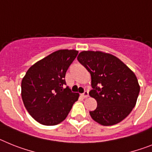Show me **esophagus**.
Masks as SVG:
<instances>
[{
	"label": "esophagus",
	"instance_id": "34e87169",
	"mask_svg": "<svg viewBox=\"0 0 152 152\" xmlns=\"http://www.w3.org/2000/svg\"><path fill=\"white\" fill-rule=\"evenodd\" d=\"M81 96H82L84 98L88 97V96H89V93H88V91H85L84 94H81Z\"/></svg>",
	"mask_w": 152,
	"mask_h": 152
}]
</instances>
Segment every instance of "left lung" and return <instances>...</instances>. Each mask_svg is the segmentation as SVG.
Wrapping results in <instances>:
<instances>
[{"label":"left lung","mask_w":152,"mask_h":152,"mask_svg":"<svg viewBox=\"0 0 152 152\" xmlns=\"http://www.w3.org/2000/svg\"><path fill=\"white\" fill-rule=\"evenodd\" d=\"M79 62L91 75L89 94L97 102L91 118L102 126L117 124L131 113L140 91L134 72L117 57L100 51H83Z\"/></svg>","instance_id":"left-lung-1"}]
</instances>
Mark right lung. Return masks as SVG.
Listing matches in <instances>:
<instances>
[{"mask_svg":"<svg viewBox=\"0 0 152 152\" xmlns=\"http://www.w3.org/2000/svg\"><path fill=\"white\" fill-rule=\"evenodd\" d=\"M78 51L60 49L33 64L21 83V96L26 110L39 123L55 126L64 121L78 93L72 92L64 77Z\"/></svg>","mask_w":152,"mask_h":152,"instance_id":"1","label":"right lung"}]
</instances>
